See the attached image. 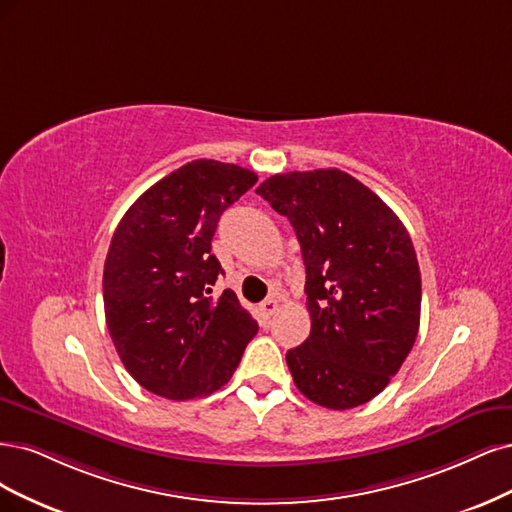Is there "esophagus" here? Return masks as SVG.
<instances>
[{
	"label": "esophagus",
	"mask_w": 512,
	"mask_h": 512,
	"mask_svg": "<svg viewBox=\"0 0 512 512\" xmlns=\"http://www.w3.org/2000/svg\"><path fill=\"white\" fill-rule=\"evenodd\" d=\"M259 310H261V317L268 321V319H272V315H274V312L278 310V302H276V300H272V298L263 300V302L259 304Z\"/></svg>",
	"instance_id": "esophagus-1"
}]
</instances>
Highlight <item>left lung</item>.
Instances as JSON below:
<instances>
[{
	"label": "left lung",
	"instance_id": "1",
	"mask_svg": "<svg viewBox=\"0 0 512 512\" xmlns=\"http://www.w3.org/2000/svg\"><path fill=\"white\" fill-rule=\"evenodd\" d=\"M289 219L306 266L310 336L287 351L310 402L349 410L398 374L421 319V272L406 227L342 170L274 174L257 191Z\"/></svg>",
	"mask_w": 512,
	"mask_h": 512
}]
</instances>
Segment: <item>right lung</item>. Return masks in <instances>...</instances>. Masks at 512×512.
<instances>
[{
  "mask_svg": "<svg viewBox=\"0 0 512 512\" xmlns=\"http://www.w3.org/2000/svg\"><path fill=\"white\" fill-rule=\"evenodd\" d=\"M255 183V172L234 163L195 159L144 191L114 229L106 325L127 372L161 398L221 389L257 334L232 289L210 298L223 274L210 253L217 223Z\"/></svg>",
  "mask_w": 512,
  "mask_h": 512,
  "instance_id": "obj_1",
  "label": "right lung"
}]
</instances>
